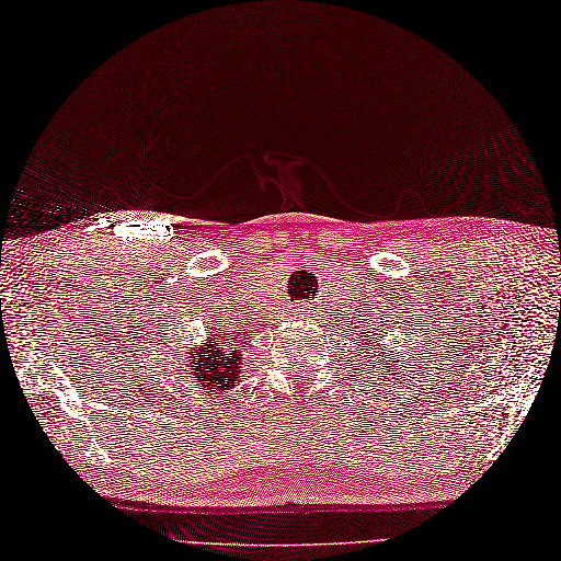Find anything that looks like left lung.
<instances>
[{"instance_id":"8db88e82","label":"left lung","mask_w":561,"mask_h":561,"mask_svg":"<svg viewBox=\"0 0 561 561\" xmlns=\"http://www.w3.org/2000/svg\"><path fill=\"white\" fill-rule=\"evenodd\" d=\"M377 356H380V354H377ZM399 356H401V352H399ZM399 356L393 358L391 354H387L380 363H377V366H380V370H382V373H380V377H385V382H389V380H387L389 375H397V377H401V375H399V370H401L403 366H401ZM413 360H415V358H413ZM405 366H408V360H405Z\"/></svg>"}]
</instances>
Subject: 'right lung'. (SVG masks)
Wrapping results in <instances>:
<instances>
[{"label": "right lung", "instance_id": "1", "mask_svg": "<svg viewBox=\"0 0 561 561\" xmlns=\"http://www.w3.org/2000/svg\"><path fill=\"white\" fill-rule=\"evenodd\" d=\"M240 358H243V354L233 344H226L219 337H209L203 344L188 346L186 358H181L179 380L193 385L201 397V389H207L205 393L233 389L240 382V368H243Z\"/></svg>", "mask_w": 561, "mask_h": 561}]
</instances>
